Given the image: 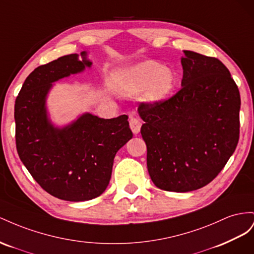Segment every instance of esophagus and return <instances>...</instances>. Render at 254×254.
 <instances>
[{"mask_svg":"<svg viewBox=\"0 0 254 254\" xmlns=\"http://www.w3.org/2000/svg\"><path fill=\"white\" fill-rule=\"evenodd\" d=\"M129 127H131L132 132L136 135L140 132V127H141V122L139 121V119L137 118H132L129 120Z\"/></svg>","mask_w":254,"mask_h":254,"instance_id":"1","label":"esophagus"}]
</instances>
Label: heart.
Wrapping results in <instances>:
<instances>
[{
    "instance_id": "1",
    "label": "heart",
    "mask_w": 254,
    "mask_h": 254,
    "mask_svg": "<svg viewBox=\"0 0 254 254\" xmlns=\"http://www.w3.org/2000/svg\"><path fill=\"white\" fill-rule=\"evenodd\" d=\"M176 84V75L170 68L148 61L121 72L117 89L123 96L132 97L142 91L143 99L150 104L163 102L168 98Z\"/></svg>"
}]
</instances>
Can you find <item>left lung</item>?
I'll use <instances>...</instances> for the list:
<instances>
[{"instance_id": "8db88e82", "label": "left lung", "mask_w": 254, "mask_h": 254, "mask_svg": "<svg viewBox=\"0 0 254 254\" xmlns=\"http://www.w3.org/2000/svg\"><path fill=\"white\" fill-rule=\"evenodd\" d=\"M183 52L182 88L138 107L150 178L159 190L176 192L212 182L240 138L241 96L230 71L215 57Z\"/></svg>"}]
</instances>
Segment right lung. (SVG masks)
<instances>
[{
    "label": "right lung",
    "instance_id": "right-lung-1",
    "mask_svg": "<svg viewBox=\"0 0 254 254\" xmlns=\"http://www.w3.org/2000/svg\"><path fill=\"white\" fill-rule=\"evenodd\" d=\"M79 55L81 60L70 54L36 68L14 104L21 162L47 192L72 202L91 200L105 191L116 153L133 137L127 115L103 119L85 113L67 126L53 125L47 108L53 83L91 68L86 51Z\"/></svg>",
    "mask_w": 254,
    "mask_h": 254
}]
</instances>
